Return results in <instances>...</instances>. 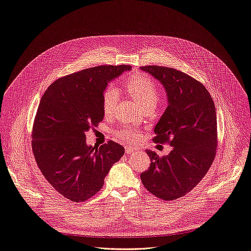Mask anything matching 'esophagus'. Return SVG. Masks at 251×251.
Listing matches in <instances>:
<instances>
[{
    "label": "esophagus",
    "instance_id": "1",
    "mask_svg": "<svg viewBox=\"0 0 251 251\" xmlns=\"http://www.w3.org/2000/svg\"><path fill=\"white\" fill-rule=\"evenodd\" d=\"M136 151L135 148H132V147H126V154H130V153H134Z\"/></svg>",
    "mask_w": 251,
    "mask_h": 251
}]
</instances>
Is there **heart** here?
<instances>
[{"instance_id": "1", "label": "heart", "mask_w": 251, "mask_h": 251, "mask_svg": "<svg viewBox=\"0 0 251 251\" xmlns=\"http://www.w3.org/2000/svg\"><path fill=\"white\" fill-rule=\"evenodd\" d=\"M126 88L141 107H145L150 104L155 105L158 101V87L154 82V80L146 75H133L126 81ZM118 99L119 94L115 87L110 86L104 91L102 97V108L106 116H110L113 114L118 103ZM117 136L124 142L135 141L138 137L137 133L130 128L121 129L119 132H117Z\"/></svg>"}]
</instances>
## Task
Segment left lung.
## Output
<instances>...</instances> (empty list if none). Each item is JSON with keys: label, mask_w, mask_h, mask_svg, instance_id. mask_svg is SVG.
Wrapping results in <instances>:
<instances>
[{"label": "left lung", "mask_w": 251, "mask_h": 251, "mask_svg": "<svg viewBox=\"0 0 251 251\" xmlns=\"http://www.w3.org/2000/svg\"><path fill=\"white\" fill-rule=\"evenodd\" d=\"M165 90L168 107L154 127V142H169L163 157L146 150L150 168L141 181L150 193L175 200L190 192L205 176L216 156L217 113L206 88L190 75L170 67L143 66Z\"/></svg>", "instance_id": "8db88e82"}]
</instances>
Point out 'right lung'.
<instances>
[{"instance_id":"obj_1","label":"right lung","mask_w":251,"mask_h":251,"mask_svg":"<svg viewBox=\"0 0 251 251\" xmlns=\"http://www.w3.org/2000/svg\"><path fill=\"white\" fill-rule=\"evenodd\" d=\"M129 65H103L54 81L41 99L32 128V151L39 169L56 191L85 201L103 187L125 148L113 141L88 145L86 133L103 121V93Z\"/></svg>"}]
</instances>
